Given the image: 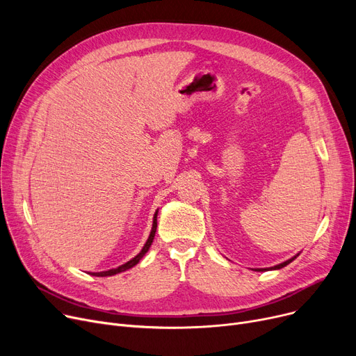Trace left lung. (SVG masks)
Instances as JSON below:
<instances>
[{"mask_svg":"<svg viewBox=\"0 0 356 356\" xmlns=\"http://www.w3.org/2000/svg\"><path fill=\"white\" fill-rule=\"evenodd\" d=\"M297 257V255H296ZM296 257H293V258H290V259H287V261H284V263H282V264H278V266H274V267H271V268H257L255 271H268V270H280V268H283V267H286L287 264H290L291 261L296 258Z\"/></svg>","mask_w":356,"mask_h":356,"instance_id":"8db88e82","label":"left lung"}]
</instances>
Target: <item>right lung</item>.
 <instances>
[{"instance_id": "1", "label": "right lung", "mask_w": 356, "mask_h": 356, "mask_svg": "<svg viewBox=\"0 0 356 356\" xmlns=\"http://www.w3.org/2000/svg\"><path fill=\"white\" fill-rule=\"evenodd\" d=\"M156 229H157V212L154 213V218H153V228H152V232H149V236L147 239V242L144 244L143 250L140 251V254H137L133 259H129L128 263L117 267V268H112V270H108V271H101V273H92V275L95 277H108V275H115L118 273H122V271H127L128 268H133L134 266L138 264V261L145 255V252L149 250V247H152L153 244V239H154V235H156Z\"/></svg>"}]
</instances>
